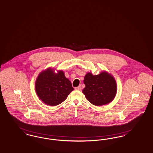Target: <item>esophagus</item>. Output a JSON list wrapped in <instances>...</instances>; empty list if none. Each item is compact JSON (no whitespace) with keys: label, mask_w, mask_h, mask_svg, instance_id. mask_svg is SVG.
Wrapping results in <instances>:
<instances>
[{"label":"esophagus","mask_w":153,"mask_h":153,"mask_svg":"<svg viewBox=\"0 0 153 153\" xmlns=\"http://www.w3.org/2000/svg\"><path fill=\"white\" fill-rule=\"evenodd\" d=\"M81 89H82V88H81V85H79L78 87L74 88V89L76 90H79V91L81 90Z\"/></svg>","instance_id":"esophagus-1"}]
</instances>
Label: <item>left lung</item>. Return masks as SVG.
<instances>
[{"label": "left lung", "instance_id": "8db88e82", "mask_svg": "<svg viewBox=\"0 0 153 153\" xmlns=\"http://www.w3.org/2000/svg\"><path fill=\"white\" fill-rule=\"evenodd\" d=\"M82 92L86 98L95 105H105L114 100L116 94V81L110 74L103 72L98 75L88 73L84 80Z\"/></svg>", "mask_w": 153, "mask_h": 153}]
</instances>
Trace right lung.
<instances>
[{
    "label": "right lung",
    "mask_w": 153,
    "mask_h": 153,
    "mask_svg": "<svg viewBox=\"0 0 153 153\" xmlns=\"http://www.w3.org/2000/svg\"><path fill=\"white\" fill-rule=\"evenodd\" d=\"M73 90L71 81L62 71L55 74L48 69L39 74L36 82L37 95L48 105H56L62 103Z\"/></svg>",
    "instance_id": "1"
}]
</instances>
